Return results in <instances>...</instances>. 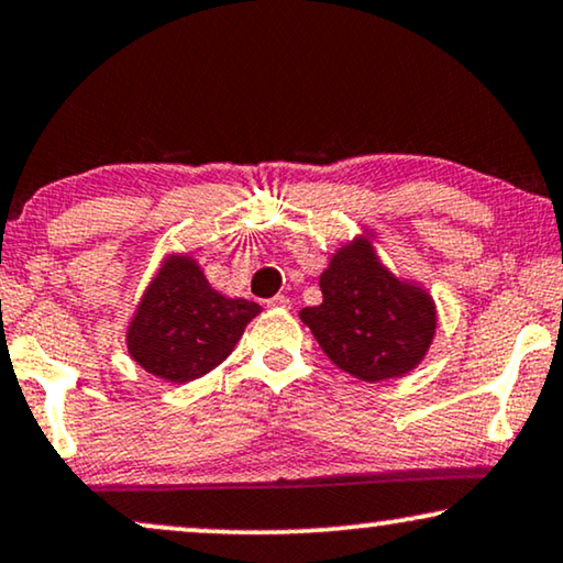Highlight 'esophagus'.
Instances as JSON below:
<instances>
[{"label": "esophagus", "mask_w": 563, "mask_h": 563, "mask_svg": "<svg viewBox=\"0 0 563 563\" xmlns=\"http://www.w3.org/2000/svg\"><path fill=\"white\" fill-rule=\"evenodd\" d=\"M267 309H273V311H286V309H290V298L288 296H273L267 301Z\"/></svg>", "instance_id": "esophagus-1"}]
</instances>
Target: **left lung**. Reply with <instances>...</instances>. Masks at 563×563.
<instances>
[{"mask_svg":"<svg viewBox=\"0 0 563 563\" xmlns=\"http://www.w3.org/2000/svg\"><path fill=\"white\" fill-rule=\"evenodd\" d=\"M319 288L321 303L306 306L298 317L336 368L378 384L422 363L438 309L419 283L401 280L378 260L371 231L332 254Z\"/></svg>","mask_w":563,"mask_h":563,"instance_id":"left-lung-1","label":"left lung"}]
</instances>
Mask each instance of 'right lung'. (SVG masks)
<instances>
[{
    "label": "right lung",
    "instance_id": "1",
    "mask_svg": "<svg viewBox=\"0 0 563 563\" xmlns=\"http://www.w3.org/2000/svg\"><path fill=\"white\" fill-rule=\"evenodd\" d=\"M260 311V303L219 294L190 254H169L133 311L125 344L146 373L187 384L221 365Z\"/></svg>",
    "mask_w": 563,
    "mask_h": 563
}]
</instances>
